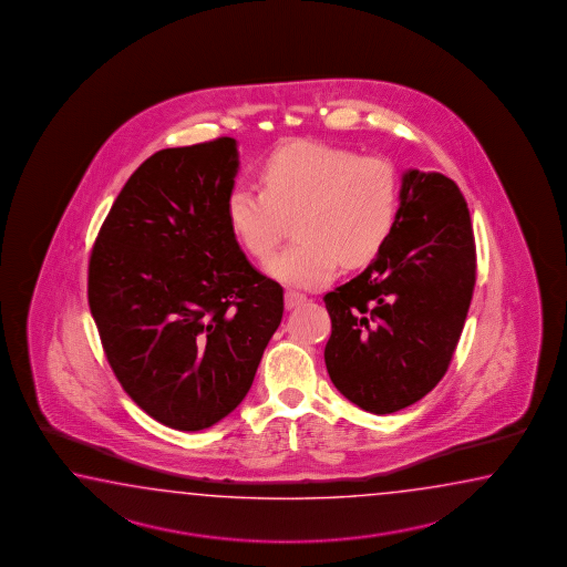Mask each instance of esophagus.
Masks as SVG:
<instances>
[{"label": "esophagus", "mask_w": 567, "mask_h": 567, "mask_svg": "<svg viewBox=\"0 0 567 567\" xmlns=\"http://www.w3.org/2000/svg\"><path fill=\"white\" fill-rule=\"evenodd\" d=\"M308 300V296L306 293H300V291H293V289H288L286 291V308L291 310V308H298L300 303Z\"/></svg>", "instance_id": "34e87169"}]
</instances>
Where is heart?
Masks as SVG:
<instances>
[{"label": "heart", "mask_w": 567, "mask_h": 567, "mask_svg": "<svg viewBox=\"0 0 567 567\" xmlns=\"http://www.w3.org/2000/svg\"><path fill=\"white\" fill-rule=\"evenodd\" d=\"M259 176L264 188H230L225 215L235 239L259 261L276 251L296 218L298 241L267 266L281 284L326 286L342 264L373 261L395 227L399 174L385 157L296 140L271 152Z\"/></svg>", "instance_id": "b5f03b06"}]
</instances>
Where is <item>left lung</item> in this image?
I'll list each match as a JSON object with an SVG mask.
<instances>
[{"label": "left lung", "instance_id": "obj_1", "mask_svg": "<svg viewBox=\"0 0 567 567\" xmlns=\"http://www.w3.org/2000/svg\"><path fill=\"white\" fill-rule=\"evenodd\" d=\"M393 233L361 276L328 291L332 383L385 415L425 398L446 374L476 284L471 213L456 182L408 169Z\"/></svg>", "mask_w": 567, "mask_h": 567}]
</instances>
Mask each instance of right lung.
<instances>
[{
  "mask_svg": "<svg viewBox=\"0 0 567 567\" xmlns=\"http://www.w3.org/2000/svg\"><path fill=\"white\" fill-rule=\"evenodd\" d=\"M233 137L159 150L109 210L89 259V308L125 393L181 432L227 417L251 389L284 289L230 233Z\"/></svg>",
  "mask_w": 567,
  "mask_h": 567,
  "instance_id": "add662e5",
  "label": "right lung"
}]
</instances>
